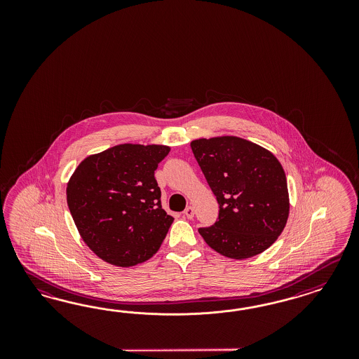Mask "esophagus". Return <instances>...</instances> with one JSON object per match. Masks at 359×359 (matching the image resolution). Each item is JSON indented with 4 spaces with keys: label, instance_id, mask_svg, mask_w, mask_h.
<instances>
[{
    "label": "esophagus",
    "instance_id": "obj_1",
    "mask_svg": "<svg viewBox=\"0 0 359 359\" xmlns=\"http://www.w3.org/2000/svg\"><path fill=\"white\" fill-rule=\"evenodd\" d=\"M194 215H195V209L192 207H187L184 209V216L188 218V219H192L194 218Z\"/></svg>",
    "mask_w": 359,
    "mask_h": 359
}]
</instances>
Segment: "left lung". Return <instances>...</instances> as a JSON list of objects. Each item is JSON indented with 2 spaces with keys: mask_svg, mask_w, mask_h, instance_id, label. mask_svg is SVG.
Instances as JSON below:
<instances>
[{
  "mask_svg": "<svg viewBox=\"0 0 359 359\" xmlns=\"http://www.w3.org/2000/svg\"><path fill=\"white\" fill-rule=\"evenodd\" d=\"M191 147L219 205L217 221L198 229L208 246L239 261L269 249L290 215L287 179L276 156L233 135L195 140Z\"/></svg>",
  "mask_w": 359,
  "mask_h": 359,
  "instance_id": "left-lung-1",
  "label": "left lung"
}]
</instances>
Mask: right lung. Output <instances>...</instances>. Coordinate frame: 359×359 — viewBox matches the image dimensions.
Listing matches in <instances>:
<instances>
[{"label":"right lung","instance_id":"add662e5","mask_svg":"<svg viewBox=\"0 0 359 359\" xmlns=\"http://www.w3.org/2000/svg\"><path fill=\"white\" fill-rule=\"evenodd\" d=\"M170 150L123 143L77 165L67 204L81 238L102 261L131 267L159 250L174 217L162 208L154 172Z\"/></svg>","mask_w":359,"mask_h":359}]
</instances>
